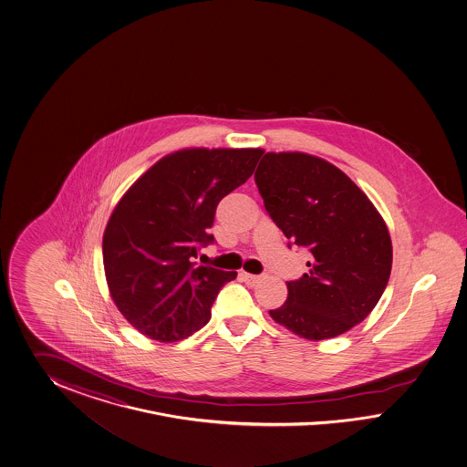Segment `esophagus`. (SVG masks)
<instances>
[{
    "mask_svg": "<svg viewBox=\"0 0 467 467\" xmlns=\"http://www.w3.org/2000/svg\"><path fill=\"white\" fill-rule=\"evenodd\" d=\"M241 279L250 285L260 283L264 279V275H254V274H248V272H241Z\"/></svg>",
    "mask_w": 467,
    "mask_h": 467,
    "instance_id": "esophagus-1",
    "label": "esophagus"
}]
</instances>
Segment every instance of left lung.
<instances>
[{
  "label": "left lung",
  "instance_id": "8db88e82",
  "mask_svg": "<svg viewBox=\"0 0 467 467\" xmlns=\"http://www.w3.org/2000/svg\"><path fill=\"white\" fill-rule=\"evenodd\" d=\"M254 183L284 236L313 254L310 272L287 283V299L270 317L308 340L363 322L392 270L390 234L369 198L339 168L303 152H267Z\"/></svg>",
  "mask_w": 467,
  "mask_h": 467
}]
</instances>
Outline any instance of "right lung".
<instances>
[{
  "label": "right lung",
  "mask_w": 467,
  "mask_h": 467,
  "mask_svg": "<svg viewBox=\"0 0 467 467\" xmlns=\"http://www.w3.org/2000/svg\"><path fill=\"white\" fill-rule=\"evenodd\" d=\"M262 149H183L162 157L118 202L102 238L114 305L149 339H186L238 272L195 267L213 243L217 203L244 183Z\"/></svg>",
  "instance_id": "1"
}]
</instances>
